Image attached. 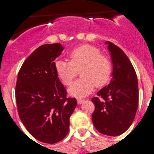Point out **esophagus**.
Listing matches in <instances>:
<instances>
[{"label":"esophagus","instance_id":"obj_1","mask_svg":"<svg viewBox=\"0 0 154 154\" xmlns=\"http://www.w3.org/2000/svg\"><path fill=\"white\" fill-rule=\"evenodd\" d=\"M84 102V99H82V98H79V99H77V103H78V104H81L82 103H83Z\"/></svg>","mask_w":154,"mask_h":154}]
</instances>
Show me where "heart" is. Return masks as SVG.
Wrapping results in <instances>:
<instances>
[{"mask_svg":"<svg viewBox=\"0 0 154 154\" xmlns=\"http://www.w3.org/2000/svg\"><path fill=\"white\" fill-rule=\"evenodd\" d=\"M69 61L58 59L55 62L57 75L65 85H69L80 70L82 78L75 81L69 89L73 96L82 97L89 95L95 86L101 87L107 83L112 72L110 58L101 54L99 48L83 45L69 54Z\"/></svg>","mask_w":154,"mask_h":154,"instance_id":"b5f03b06","label":"heart"}]
</instances>
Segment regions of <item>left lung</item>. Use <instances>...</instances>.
<instances>
[{
    "label": "left lung",
    "mask_w": 154,
    "mask_h": 154,
    "mask_svg": "<svg viewBox=\"0 0 154 154\" xmlns=\"http://www.w3.org/2000/svg\"><path fill=\"white\" fill-rule=\"evenodd\" d=\"M108 45L113 70L107 86L92 99L95 110L92 116L93 125L99 133L119 136L129 129L138 108L139 89L135 69L127 55L110 42Z\"/></svg>",
    "instance_id": "1"
}]
</instances>
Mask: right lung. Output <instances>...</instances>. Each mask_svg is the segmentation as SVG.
I'll use <instances>...</instances> for the list:
<instances>
[{"label":"right lung","instance_id":"obj_1","mask_svg":"<svg viewBox=\"0 0 154 154\" xmlns=\"http://www.w3.org/2000/svg\"><path fill=\"white\" fill-rule=\"evenodd\" d=\"M63 49L59 43L40 46L24 61L17 75L19 117L31 135L45 143H55L66 137L69 118L77 105L75 98L67 97L55 72V58Z\"/></svg>","mask_w":154,"mask_h":154}]
</instances>
